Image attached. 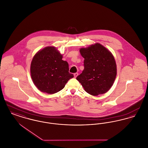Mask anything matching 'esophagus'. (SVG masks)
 Here are the masks:
<instances>
[{"instance_id": "1", "label": "esophagus", "mask_w": 148, "mask_h": 148, "mask_svg": "<svg viewBox=\"0 0 148 148\" xmlns=\"http://www.w3.org/2000/svg\"><path fill=\"white\" fill-rule=\"evenodd\" d=\"M77 75H78V73H74V77H77Z\"/></svg>"}]
</instances>
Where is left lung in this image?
Instances as JSON below:
<instances>
[{
  "instance_id": "1",
  "label": "left lung",
  "mask_w": 148,
  "mask_h": 148,
  "mask_svg": "<svg viewBox=\"0 0 148 148\" xmlns=\"http://www.w3.org/2000/svg\"><path fill=\"white\" fill-rule=\"evenodd\" d=\"M79 51L84 58V69L77 80L85 91L92 95L106 93L112 86L117 73L112 53L98 42L82 48Z\"/></svg>"
}]
</instances>
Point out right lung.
<instances>
[{"mask_svg":"<svg viewBox=\"0 0 148 148\" xmlns=\"http://www.w3.org/2000/svg\"><path fill=\"white\" fill-rule=\"evenodd\" d=\"M56 47L49 46L39 50L30 64V74L36 87L42 92L55 94L64 88L74 77L69 73V65Z\"/></svg>","mask_w":148,"mask_h":148,"instance_id":"obj_1","label":"right lung"}]
</instances>
